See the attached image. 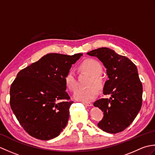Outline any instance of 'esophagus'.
Masks as SVG:
<instances>
[{
	"label": "esophagus",
	"instance_id": "esophagus-1",
	"mask_svg": "<svg viewBox=\"0 0 155 155\" xmlns=\"http://www.w3.org/2000/svg\"><path fill=\"white\" fill-rule=\"evenodd\" d=\"M83 104L84 105V106H87V107H91L92 105H93L91 103H84V102H83Z\"/></svg>",
	"mask_w": 155,
	"mask_h": 155
}]
</instances>
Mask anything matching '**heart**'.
<instances>
[{
  "label": "heart",
  "instance_id": "1",
  "mask_svg": "<svg viewBox=\"0 0 155 155\" xmlns=\"http://www.w3.org/2000/svg\"><path fill=\"white\" fill-rule=\"evenodd\" d=\"M78 70L91 75V78L88 81L86 88H78L74 93L75 100L88 103L92 101L97 97L98 89L103 90L104 88V80L101 74L103 68L101 63L93 58L85 59L78 65ZM64 82L66 87L69 91H74L77 86V78L75 72L69 70L64 77Z\"/></svg>",
  "mask_w": 155,
  "mask_h": 155
}]
</instances>
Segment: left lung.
<instances>
[{"label":"left lung","mask_w":155,"mask_h":155,"mask_svg":"<svg viewBox=\"0 0 155 155\" xmlns=\"http://www.w3.org/2000/svg\"><path fill=\"white\" fill-rule=\"evenodd\" d=\"M97 57L107 68L108 79L103 88L110 98H101L94 106L103 112L104 117L98 127L104 132H122L133 123L143 103V85L136 65L124 56L102 47L87 52Z\"/></svg>","instance_id":"1"}]
</instances>
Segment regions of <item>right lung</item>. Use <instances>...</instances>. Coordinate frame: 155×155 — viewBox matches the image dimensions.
Wrapping results in <instances>:
<instances>
[{"instance_id":"right-lung-1","label":"right lung","mask_w":155,"mask_h":155,"mask_svg":"<svg viewBox=\"0 0 155 155\" xmlns=\"http://www.w3.org/2000/svg\"><path fill=\"white\" fill-rule=\"evenodd\" d=\"M82 53H50L23 68L10 88V105L29 135L48 140L58 136L69 118L73 101L64 77Z\"/></svg>"}]
</instances>
